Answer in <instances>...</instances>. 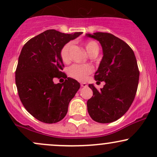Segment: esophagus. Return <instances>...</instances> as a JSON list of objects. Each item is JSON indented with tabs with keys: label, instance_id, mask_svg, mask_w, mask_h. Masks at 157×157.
I'll list each match as a JSON object with an SVG mask.
<instances>
[{
	"label": "esophagus",
	"instance_id": "34e87169",
	"mask_svg": "<svg viewBox=\"0 0 157 157\" xmlns=\"http://www.w3.org/2000/svg\"><path fill=\"white\" fill-rule=\"evenodd\" d=\"M80 85H81V86H82V87H87V86H88L86 82H81Z\"/></svg>",
	"mask_w": 157,
	"mask_h": 157
}]
</instances>
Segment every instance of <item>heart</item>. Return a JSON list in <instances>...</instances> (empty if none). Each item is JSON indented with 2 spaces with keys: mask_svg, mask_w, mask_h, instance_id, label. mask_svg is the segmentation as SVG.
I'll return each mask as SVG.
<instances>
[{
  "mask_svg": "<svg viewBox=\"0 0 157 157\" xmlns=\"http://www.w3.org/2000/svg\"><path fill=\"white\" fill-rule=\"evenodd\" d=\"M71 47V43H68L63 47L61 50V58L63 62L67 63L70 60L69 51ZM85 48L87 53L91 54L92 52H99V46L94 41H89L85 44ZM93 71V68L90 65L87 64H75L68 68V75L75 80L82 81L86 80L88 75H90Z\"/></svg>",
  "mask_w": 157,
  "mask_h": 157,
  "instance_id": "1",
  "label": "heart"
}]
</instances>
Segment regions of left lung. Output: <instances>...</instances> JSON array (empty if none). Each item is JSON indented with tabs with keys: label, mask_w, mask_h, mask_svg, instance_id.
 <instances>
[{
	"label": "left lung",
	"mask_w": 157,
	"mask_h": 157,
	"mask_svg": "<svg viewBox=\"0 0 157 157\" xmlns=\"http://www.w3.org/2000/svg\"><path fill=\"white\" fill-rule=\"evenodd\" d=\"M86 36L101 45L103 56L94 79L105 82L100 90L89 85L93 96L87 102L88 112L94 121L110 123L123 116L134 101L140 77L137 62L130 46L112 34L95 32Z\"/></svg>",
	"instance_id": "1"
}]
</instances>
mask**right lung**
<instances>
[{
  "label": "right lung",
  "mask_w": 157,
  "mask_h": 157,
  "mask_svg": "<svg viewBox=\"0 0 157 157\" xmlns=\"http://www.w3.org/2000/svg\"><path fill=\"white\" fill-rule=\"evenodd\" d=\"M82 33L46 30L30 39L21 50L15 71L17 92L25 109L40 121L55 123L63 120L80 89V83L65 74L63 84H55L53 79L64 73L63 47Z\"/></svg>",
  "instance_id": "obj_1"
}]
</instances>
